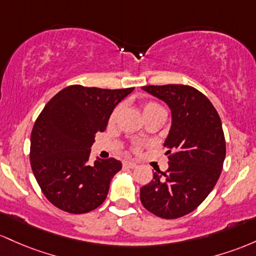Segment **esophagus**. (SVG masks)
<instances>
[{"mask_svg":"<svg viewBox=\"0 0 256 256\" xmlns=\"http://www.w3.org/2000/svg\"><path fill=\"white\" fill-rule=\"evenodd\" d=\"M123 166H127V168H130V169H134V168H136V166H138L136 162H130V160H126V162L123 163Z\"/></svg>","mask_w":256,"mask_h":256,"instance_id":"1","label":"esophagus"}]
</instances>
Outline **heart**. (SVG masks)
<instances>
[{
    "label": "heart",
    "instance_id": "heart-1",
    "mask_svg": "<svg viewBox=\"0 0 256 256\" xmlns=\"http://www.w3.org/2000/svg\"><path fill=\"white\" fill-rule=\"evenodd\" d=\"M120 106L114 108V110L112 111V114H111V116H110V122H114V120H116L117 114H118V112H120ZM142 110H144V114H145V116L146 114L157 112V111H166L164 108H163L162 105L158 104L157 102H154V100H148V102H146L142 106ZM140 150H142V145H139V144H136V145L133 146L134 152H139Z\"/></svg>",
    "mask_w": 256,
    "mask_h": 256
}]
</instances>
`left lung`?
Returning <instances> with one entry per match:
<instances>
[{"label": "left lung", "mask_w": 256, "mask_h": 256, "mask_svg": "<svg viewBox=\"0 0 256 256\" xmlns=\"http://www.w3.org/2000/svg\"><path fill=\"white\" fill-rule=\"evenodd\" d=\"M142 90L168 104L173 123L164 142L168 169L154 173V180L140 188V200L157 216L178 219L194 212L219 179L226 156L221 120L210 100L191 86Z\"/></svg>", "instance_id": "1"}]
</instances>
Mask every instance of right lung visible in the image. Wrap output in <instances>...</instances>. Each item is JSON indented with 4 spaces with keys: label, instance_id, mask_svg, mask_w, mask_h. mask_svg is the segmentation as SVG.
Returning a JSON list of instances; mask_svg holds the SVG:
<instances>
[{
    "label": "right lung",
    "instance_id": "right-lung-1",
    "mask_svg": "<svg viewBox=\"0 0 256 256\" xmlns=\"http://www.w3.org/2000/svg\"><path fill=\"white\" fill-rule=\"evenodd\" d=\"M133 90L74 84L43 108L31 132L30 164L43 194L56 208L83 214L102 204L122 163L111 157L90 164V146L114 106Z\"/></svg>",
    "mask_w": 256,
    "mask_h": 256
}]
</instances>
